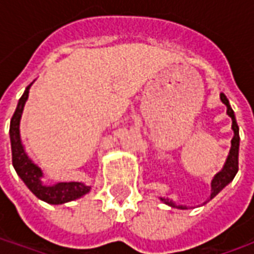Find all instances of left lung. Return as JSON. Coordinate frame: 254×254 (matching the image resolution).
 <instances>
[{
    "label": "left lung",
    "instance_id": "1",
    "mask_svg": "<svg viewBox=\"0 0 254 254\" xmlns=\"http://www.w3.org/2000/svg\"><path fill=\"white\" fill-rule=\"evenodd\" d=\"M220 99L223 102L226 107H227V114L231 117V121H233V130H234V137L231 140V149H230V154L227 156V160H226V165L222 169V171H219L216 176L213 177L212 182H211V187H212V193H211V197L208 198V201L213 198V197L218 194L219 191L222 190L227 184L234 180L235 174H237V171H238V152H240V133H238V125H237V121H235V116H234V111L233 109L230 107V103L227 98H226V95L220 94ZM160 200L165 202V204H169L171 207H177V208H185L182 207V205H176L174 202L169 200V198H162L160 197Z\"/></svg>",
    "mask_w": 254,
    "mask_h": 254
}]
</instances>
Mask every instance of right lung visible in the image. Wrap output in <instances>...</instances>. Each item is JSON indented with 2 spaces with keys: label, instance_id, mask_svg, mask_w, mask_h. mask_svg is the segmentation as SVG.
I'll return each mask as SVG.
<instances>
[{
  "label": "right lung",
  "instance_id": "add662e5",
  "mask_svg": "<svg viewBox=\"0 0 254 254\" xmlns=\"http://www.w3.org/2000/svg\"><path fill=\"white\" fill-rule=\"evenodd\" d=\"M31 84L25 88L24 94L19 99L17 107L10 120V147H12V163L16 173L24 181L34 194L38 198L49 204H64V202L72 201L78 197L84 196L85 193L91 190V187H87L81 182H60L56 185H46L42 181V170L39 166H36L32 160L25 154L24 147L20 140V118L24 109L25 100L28 98Z\"/></svg>",
  "mask_w": 254,
  "mask_h": 254
}]
</instances>
